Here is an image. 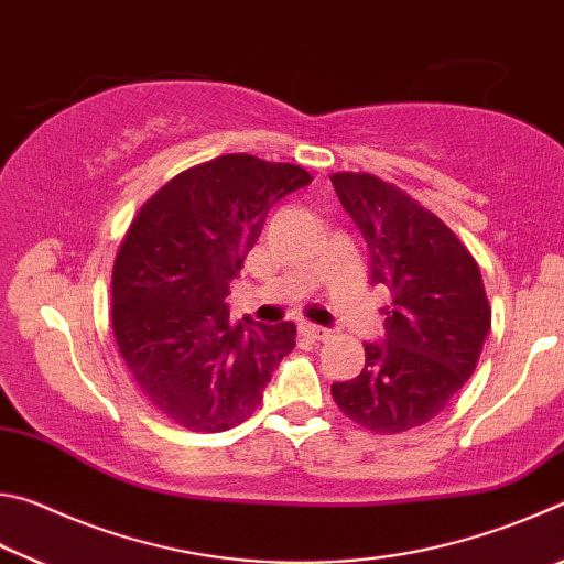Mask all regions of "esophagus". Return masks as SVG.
Listing matches in <instances>:
<instances>
[{"label":"esophagus","instance_id":"1","mask_svg":"<svg viewBox=\"0 0 564 564\" xmlns=\"http://www.w3.org/2000/svg\"><path fill=\"white\" fill-rule=\"evenodd\" d=\"M299 336L305 338V340H311V343H321V340H328L330 330L316 326V323H301V326H299Z\"/></svg>","mask_w":564,"mask_h":564}]
</instances>
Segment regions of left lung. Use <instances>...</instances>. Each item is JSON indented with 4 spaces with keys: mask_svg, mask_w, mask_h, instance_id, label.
Listing matches in <instances>:
<instances>
[{
    "mask_svg": "<svg viewBox=\"0 0 564 564\" xmlns=\"http://www.w3.org/2000/svg\"><path fill=\"white\" fill-rule=\"evenodd\" d=\"M370 251V281L390 303L386 343H362L360 376L330 395L373 433L425 425L475 373L492 308L467 246L431 208L373 174H330Z\"/></svg>",
    "mask_w": 564,
    "mask_h": 564,
    "instance_id": "8db88e82",
    "label": "left lung"
}]
</instances>
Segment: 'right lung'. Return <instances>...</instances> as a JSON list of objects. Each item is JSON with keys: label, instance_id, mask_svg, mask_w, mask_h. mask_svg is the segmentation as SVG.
Returning <instances> with one entry per match:
<instances>
[{"label": "right lung", "instance_id": "obj_1", "mask_svg": "<svg viewBox=\"0 0 564 564\" xmlns=\"http://www.w3.org/2000/svg\"><path fill=\"white\" fill-rule=\"evenodd\" d=\"M311 181L299 164L224 154L181 171L133 216L113 259L111 330L139 393L171 423L231 431L295 348L293 323L231 326L224 299L269 208Z\"/></svg>", "mask_w": 564, "mask_h": 564}]
</instances>
